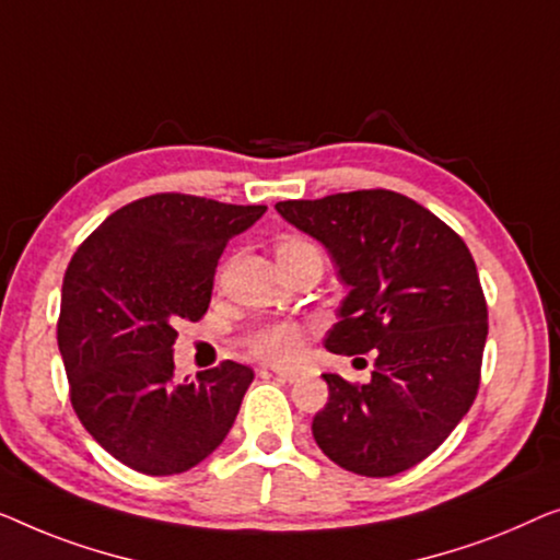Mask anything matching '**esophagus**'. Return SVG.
Masks as SVG:
<instances>
[{"label":"esophagus","mask_w":560,"mask_h":560,"mask_svg":"<svg viewBox=\"0 0 560 560\" xmlns=\"http://www.w3.org/2000/svg\"><path fill=\"white\" fill-rule=\"evenodd\" d=\"M273 375H277L279 381H283V383H294V381H299V375H302V370H296V368H277V370H273Z\"/></svg>","instance_id":"obj_1"}]
</instances>
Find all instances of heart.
Masks as SVG:
<instances>
[{"mask_svg":"<svg viewBox=\"0 0 560 560\" xmlns=\"http://www.w3.org/2000/svg\"><path fill=\"white\" fill-rule=\"evenodd\" d=\"M314 246L304 238H281L277 243V256L302 254V250H312ZM317 250V248H314ZM246 350L261 362H271V365H287V362L296 360L304 350V327L296 322H266L243 337Z\"/></svg>","mask_w":560,"mask_h":560,"instance_id":"1","label":"heart"}]
</instances>
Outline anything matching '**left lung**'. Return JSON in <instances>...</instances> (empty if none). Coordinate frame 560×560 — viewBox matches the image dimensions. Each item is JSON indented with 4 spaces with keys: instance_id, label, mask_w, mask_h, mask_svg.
I'll return each instance as SVG.
<instances>
[{
    "instance_id": "8db88e82",
    "label": "left lung",
    "mask_w": 560,
    "mask_h": 560,
    "mask_svg": "<svg viewBox=\"0 0 560 560\" xmlns=\"http://www.w3.org/2000/svg\"><path fill=\"white\" fill-rule=\"evenodd\" d=\"M329 250L350 294L325 348L373 352L368 383L325 373L317 446L342 469L393 477L444 444L477 398L487 302L467 243L406 195L337 192L277 202Z\"/></svg>"
}]
</instances>
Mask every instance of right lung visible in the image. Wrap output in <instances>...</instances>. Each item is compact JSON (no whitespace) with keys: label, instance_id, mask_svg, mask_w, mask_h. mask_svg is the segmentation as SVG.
I'll use <instances>...</instances> for the list:
<instances>
[{"label":"right lung","instance_id":"add662e5","mask_svg":"<svg viewBox=\"0 0 560 560\" xmlns=\"http://www.w3.org/2000/svg\"><path fill=\"white\" fill-rule=\"evenodd\" d=\"M266 205L160 192L116 210L62 279L58 348L85 431L126 467L192 469L231 431L254 370L225 360L177 381L175 325L208 312L218 258Z\"/></svg>","mask_w":560,"mask_h":560}]
</instances>
